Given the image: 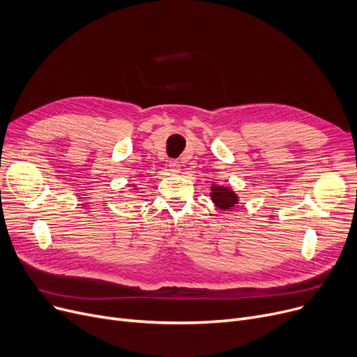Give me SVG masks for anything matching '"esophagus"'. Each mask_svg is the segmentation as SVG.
Returning a JSON list of instances; mask_svg holds the SVG:
<instances>
[{
  "label": "esophagus",
  "mask_w": 357,
  "mask_h": 357,
  "mask_svg": "<svg viewBox=\"0 0 357 357\" xmlns=\"http://www.w3.org/2000/svg\"><path fill=\"white\" fill-rule=\"evenodd\" d=\"M169 171H171L172 174H179L181 171V165L178 160H169Z\"/></svg>",
  "instance_id": "obj_1"
}]
</instances>
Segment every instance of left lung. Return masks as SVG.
<instances>
[{
    "label": "left lung",
    "instance_id": "1",
    "mask_svg": "<svg viewBox=\"0 0 357 357\" xmlns=\"http://www.w3.org/2000/svg\"><path fill=\"white\" fill-rule=\"evenodd\" d=\"M211 191H213L211 198H213L214 204L221 210H230L237 204L236 194L229 188H222V186H213Z\"/></svg>",
    "mask_w": 357,
    "mask_h": 357
}]
</instances>
